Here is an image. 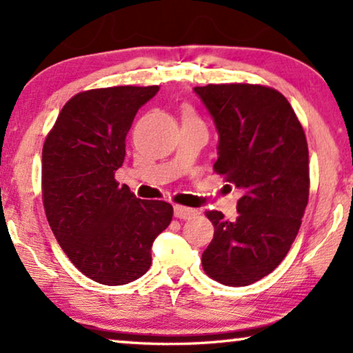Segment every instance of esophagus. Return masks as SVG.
<instances>
[{
  "label": "esophagus",
  "instance_id": "obj_1",
  "mask_svg": "<svg viewBox=\"0 0 353 353\" xmlns=\"http://www.w3.org/2000/svg\"><path fill=\"white\" fill-rule=\"evenodd\" d=\"M173 214H175L176 219H180V220H190V219H192V216L197 215V210L190 209V207L175 205L173 207Z\"/></svg>",
  "mask_w": 353,
  "mask_h": 353
}]
</instances>
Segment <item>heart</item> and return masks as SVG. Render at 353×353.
I'll return each instance as SVG.
<instances>
[{
	"label": "heart",
	"mask_w": 353,
	"mask_h": 353,
	"mask_svg": "<svg viewBox=\"0 0 353 353\" xmlns=\"http://www.w3.org/2000/svg\"><path fill=\"white\" fill-rule=\"evenodd\" d=\"M185 115H192V114H191V112H186V114H185Z\"/></svg>",
	"instance_id": "heart-1"
}]
</instances>
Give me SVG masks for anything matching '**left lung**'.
<instances>
[{"label": "left lung", "instance_id": "left-lung-1", "mask_svg": "<svg viewBox=\"0 0 353 353\" xmlns=\"http://www.w3.org/2000/svg\"><path fill=\"white\" fill-rule=\"evenodd\" d=\"M219 132L215 172L241 190L238 219L207 210L214 239L202 267L226 286H248L283 262L308 202V146L279 91L260 85L196 86Z\"/></svg>", "mask_w": 353, "mask_h": 353}]
</instances>
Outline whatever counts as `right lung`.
<instances>
[{"instance_id":"right-lung-1","label":"right lung","mask_w":353,"mask_h":353,"mask_svg":"<svg viewBox=\"0 0 353 353\" xmlns=\"http://www.w3.org/2000/svg\"><path fill=\"white\" fill-rule=\"evenodd\" d=\"M157 91L159 86H114L75 94L43 146L48 223L70 262L108 286L148 272L154 239L173 216L168 202L138 199L114 178L134 115Z\"/></svg>"}]
</instances>
